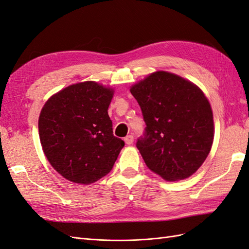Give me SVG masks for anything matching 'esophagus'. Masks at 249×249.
<instances>
[{
	"label": "esophagus",
	"mask_w": 249,
	"mask_h": 249,
	"mask_svg": "<svg viewBox=\"0 0 249 249\" xmlns=\"http://www.w3.org/2000/svg\"><path fill=\"white\" fill-rule=\"evenodd\" d=\"M133 141H134L133 135H127V136L124 137V142H125L126 144H132Z\"/></svg>",
	"instance_id": "obj_1"
}]
</instances>
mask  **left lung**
I'll return each mask as SVG.
<instances>
[{"label": "left lung", "mask_w": 249, "mask_h": 249, "mask_svg": "<svg viewBox=\"0 0 249 249\" xmlns=\"http://www.w3.org/2000/svg\"><path fill=\"white\" fill-rule=\"evenodd\" d=\"M145 129L136 146L146 166L167 181L190 177L202 165L213 140L211 105L196 85L158 71L131 88Z\"/></svg>", "instance_id": "obj_1"}]
</instances>
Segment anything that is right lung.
Wrapping results in <instances>:
<instances>
[{
    "mask_svg": "<svg viewBox=\"0 0 249 249\" xmlns=\"http://www.w3.org/2000/svg\"><path fill=\"white\" fill-rule=\"evenodd\" d=\"M112 97L113 90L84 82L54 94L43 107L39 139L47 159L64 178L91 184L113 169L124 142L113 135Z\"/></svg>",
    "mask_w": 249,
    "mask_h": 249,
    "instance_id": "right-lung-1",
    "label": "right lung"
}]
</instances>
